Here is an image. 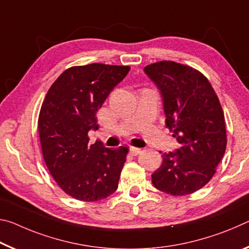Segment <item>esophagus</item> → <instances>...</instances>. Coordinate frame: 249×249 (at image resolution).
I'll return each mask as SVG.
<instances>
[{"mask_svg": "<svg viewBox=\"0 0 249 249\" xmlns=\"http://www.w3.org/2000/svg\"><path fill=\"white\" fill-rule=\"evenodd\" d=\"M129 152H130V154H131V156L137 157L138 154L141 153V149H139V148H133V146H131V148L129 149Z\"/></svg>", "mask_w": 249, "mask_h": 249, "instance_id": "1", "label": "esophagus"}]
</instances>
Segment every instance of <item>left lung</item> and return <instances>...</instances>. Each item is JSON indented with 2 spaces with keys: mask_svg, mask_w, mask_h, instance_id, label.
Listing matches in <instances>:
<instances>
[{
  "mask_svg": "<svg viewBox=\"0 0 249 249\" xmlns=\"http://www.w3.org/2000/svg\"><path fill=\"white\" fill-rule=\"evenodd\" d=\"M163 101L165 125L181 146L162 153L152 174L158 190L175 196L202 189L215 174L226 150L225 118L206 77L185 65L163 60L144 67Z\"/></svg>",
  "mask_w": 249,
  "mask_h": 249,
  "instance_id": "left-lung-1",
  "label": "left lung"
}]
</instances>
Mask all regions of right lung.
Wrapping results in <instances>:
<instances>
[{"label": "right lung", "instance_id": "right-lung-1", "mask_svg": "<svg viewBox=\"0 0 249 249\" xmlns=\"http://www.w3.org/2000/svg\"><path fill=\"white\" fill-rule=\"evenodd\" d=\"M129 71L98 63L71 67L43 101L38 132L44 161L60 189L79 201H99L118 187L128 148L89 144L88 132L98 129L97 111Z\"/></svg>", "mask_w": 249, "mask_h": 249}]
</instances>
